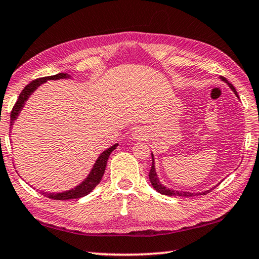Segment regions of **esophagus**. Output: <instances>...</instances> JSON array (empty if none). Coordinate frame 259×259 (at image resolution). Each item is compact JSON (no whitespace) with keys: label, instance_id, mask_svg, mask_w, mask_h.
Instances as JSON below:
<instances>
[{"label":"esophagus","instance_id":"obj_1","mask_svg":"<svg viewBox=\"0 0 259 259\" xmlns=\"http://www.w3.org/2000/svg\"><path fill=\"white\" fill-rule=\"evenodd\" d=\"M131 137H133V139L135 140H142L143 138L146 137V135L144 133L143 129H136L133 133V135H131Z\"/></svg>","mask_w":259,"mask_h":259}]
</instances>
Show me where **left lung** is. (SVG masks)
I'll return each instance as SVG.
<instances>
[{
  "label": "left lung",
  "instance_id": "8db88e82",
  "mask_svg": "<svg viewBox=\"0 0 259 259\" xmlns=\"http://www.w3.org/2000/svg\"><path fill=\"white\" fill-rule=\"evenodd\" d=\"M219 78H221V81L225 82L227 85H229L231 88V90L233 91L234 95L236 96V97L239 98V95L238 93H236L235 88L231 84V83L226 80L225 77L223 76H219ZM148 178H150V182L152 184L153 188L156 192H159L160 194L162 195H168V196H184V198H186V196H195V195H204L207 194V193H209L211 190H213V187L210 188V190H207V191H203V192H185V191H176V190H172V188H168L165 185H163L160 182L159 177H157V174H156V168H155V157L154 155H153L152 153V166H151V170H150V174H148ZM217 186V185H216Z\"/></svg>",
  "mask_w": 259,
  "mask_h": 259
}]
</instances>
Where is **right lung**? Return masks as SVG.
<instances>
[{"instance_id":"obj_1","label":"right lung","mask_w":259,"mask_h":259,"mask_svg":"<svg viewBox=\"0 0 259 259\" xmlns=\"http://www.w3.org/2000/svg\"><path fill=\"white\" fill-rule=\"evenodd\" d=\"M72 76L69 75L68 73H58L56 75L52 76H46V77H41L37 78V80H34L25 87V89L21 91V94L19 95V98L17 100V103L15 105L14 109L11 112V126H14V123L18 119V116L20 115L21 111L25 106V104L27 103V100L29 99L30 96L33 95L35 90L37 89L38 87H41L43 83H46L49 80H61V78H71ZM12 129V128H11ZM119 146V144H114L113 146L108 147L107 150H105L99 154L97 157V160L91 168L90 172L88 174V176L83 179V181L76 185L74 188H71V190L67 191H63V192H46V191H41V194L47 196L49 199H54V200H72V199H80L82 196H85L89 194L90 192H93L95 190V187L98 185L102 181L103 175L105 172V169H106V164H107V160L111 153L115 150V148Z\"/></svg>"}]
</instances>
